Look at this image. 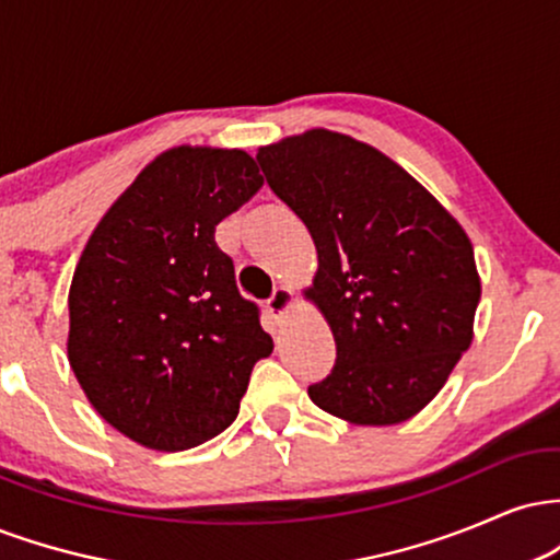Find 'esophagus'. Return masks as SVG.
Returning a JSON list of instances; mask_svg holds the SVG:
<instances>
[{
	"label": "esophagus",
	"instance_id": "34e87169",
	"mask_svg": "<svg viewBox=\"0 0 560 560\" xmlns=\"http://www.w3.org/2000/svg\"><path fill=\"white\" fill-rule=\"evenodd\" d=\"M292 302H294L292 289L276 287L273 294H271V298H268L266 305H268V311H271L273 318H284L287 313H289V307H292Z\"/></svg>",
	"mask_w": 560,
	"mask_h": 560
}]
</instances>
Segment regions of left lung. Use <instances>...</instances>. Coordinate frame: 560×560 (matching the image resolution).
Listing matches in <instances>:
<instances>
[{"label":"left lung","instance_id":"left-lung-1","mask_svg":"<svg viewBox=\"0 0 560 560\" xmlns=\"http://www.w3.org/2000/svg\"><path fill=\"white\" fill-rule=\"evenodd\" d=\"M273 195L311 231L337 345L311 400L358 427L413 419L471 347L481 281L464 226L376 147L311 128L260 147Z\"/></svg>","mask_w":560,"mask_h":560}]
</instances>
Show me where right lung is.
Listing matches in <instances>:
<instances>
[{"instance_id": "obj_1", "label": "right lung", "mask_w": 560, "mask_h": 560, "mask_svg": "<svg viewBox=\"0 0 560 560\" xmlns=\"http://www.w3.org/2000/svg\"><path fill=\"white\" fill-rule=\"evenodd\" d=\"M262 186L244 150L173 147L89 236L68 292V361L96 413L150 450H189L240 413L273 350L215 226Z\"/></svg>"}]
</instances>
